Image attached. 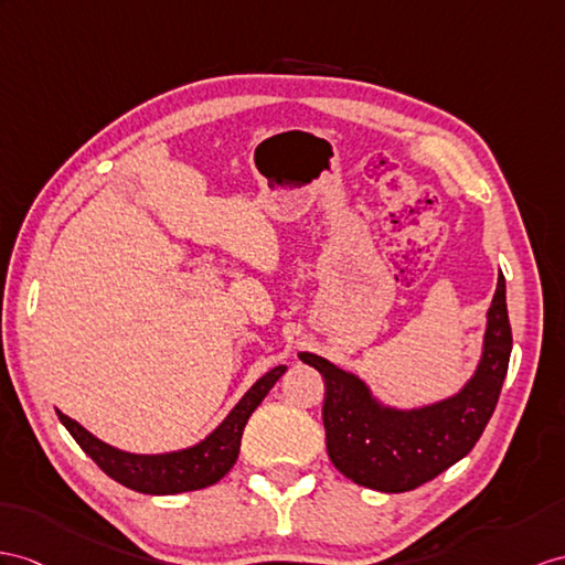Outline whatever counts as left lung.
I'll list each match as a JSON object with an SVG mask.
<instances>
[{
  "instance_id": "obj_1",
  "label": "left lung",
  "mask_w": 565,
  "mask_h": 565,
  "mask_svg": "<svg viewBox=\"0 0 565 565\" xmlns=\"http://www.w3.org/2000/svg\"><path fill=\"white\" fill-rule=\"evenodd\" d=\"M513 333L505 309V278L487 313V335L475 376L458 393L429 407L393 409L371 397L362 379L301 352L326 381L323 426L328 458L338 470L366 489L412 491L448 470L475 448L497 409L511 360Z\"/></svg>"
}]
</instances>
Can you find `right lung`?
I'll use <instances>...</instances> for the list:
<instances>
[{
    "mask_svg": "<svg viewBox=\"0 0 565 565\" xmlns=\"http://www.w3.org/2000/svg\"><path fill=\"white\" fill-rule=\"evenodd\" d=\"M285 371L287 366H275L266 376H260L244 393V397L225 417V422L211 436H205L201 444L184 450L162 452V456H134V452H124L119 448L103 444L100 438L86 431L76 419L62 415V412H57V415L60 422L66 426V431L74 436V441L86 450V456H90L93 462L107 477L119 481V484L141 493H153V497L196 491L215 484V481H220L232 470V465L237 462L239 456L246 422H249L252 412L264 403V397Z\"/></svg>",
    "mask_w": 565,
    "mask_h": 565,
    "instance_id": "add662e5",
    "label": "right lung"
}]
</instances>
